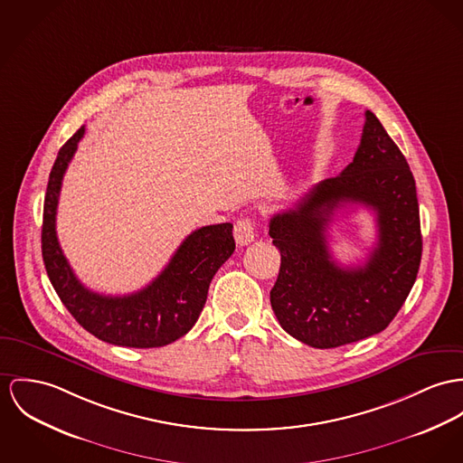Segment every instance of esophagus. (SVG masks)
Here are the masks:
<instances>
[{
	"label": "esophagus",
	"instance_id": "esophagus-1",
	"mask_svg": "<svg viewBox=\"0 0 463 463\" xmlns=\"http://www.w3.org/2000/svg\"><path fill=\"white\" fill-rule=\"evenodd\" d=\"M234 238H236V243L241 245V247L251 243L253 238H255V222L249 216L240 218L234 223Z\"/></svg>",
	"mask_w": 463,
	"mask_h": 463
}]
</instances>
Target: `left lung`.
Returning a JSON list of instances; mask_svg holds the SVG:
<instances>
[{
	"label": "left lung",
	"mask_w": 463,
	"mask_h": 463,
	"mask_svg": "<svg viewBox=\"0 0 463 463\" xmlns=\"http://www.w3.org/2000/svg\"><path fill=\"white\" fill-rule=\"evenodd\" d=\"M345 203L376 213L380 241L363 267H340L326 247L332 214ZM269 236L282 255L269 299L290 336L333 349L388 327L416 282L423 240L416 181L372 110L354 160L275 214Z\"/></svg>",
	"instance_id": "left-lung-1"
}]
</instances>
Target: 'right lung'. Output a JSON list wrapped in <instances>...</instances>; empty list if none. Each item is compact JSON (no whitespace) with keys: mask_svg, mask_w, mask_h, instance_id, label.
<instances>
[{"mask_svg":"<svg viewBox=\"0 0 463 463\" xmlns=\"http://www.w3.org/2000/svg\"><path fill=\"white\" fill-rule=\"evenodd\" d=\"M82 136L84 127L63 144L49 175L42 223V257L49 280L71 317L99 340L136 349L173 344L197 322L214 273L236 249L232 223L194 231L165 269L134 294L106 296L86 288L73 275L56 236L61 181Z\"/></svg>","mask_w":463,"mask_h":463,"instance_id":"obj_1","label":"right lung"}]
</instances>
